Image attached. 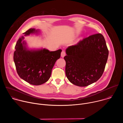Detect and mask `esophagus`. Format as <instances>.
<instances>
[{
	"mask_svg": "<svg viewBox=\"0 0 123 123\" xmlns=\"http://www.w3.org/2000/svg\"><path fill=\"white\" fill-rule=\"evenodd\" d=\"M66 55V52L64 51H62L61 54V56L62 57H64Z\"/></svg>",
	"mask_w": 123,
	"mask_h": 123,
	"instance_id": "esophagus-1",
	"label": "esophagus"
}]
</instances>
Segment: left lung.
Here are the masks:
<instances>
[{
    "instance_id": "obj_1",
    "label": "left lung",
    "mask_w": 123,
    "mask_h": 123,
    "mask_svg": "<svg viewBox=\"0 0 123 123\" xmlns=\"http://www.w3.org/2000/svg\"><path fill=\"white\" fill-rule=\"evenodd\" d=\"M66 53L64 58L67 78L76 86H86L102 76L109 50L103 35L97 33L68 47Z\"/></svg>"
}]
</instances>
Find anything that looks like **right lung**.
Here are the masks:
<instances>
[{
  "label": "right lung",
  "instance_id": "right-lung-1",
  "mask_svg": "<svg viewBox=\"0 0 123 123\" xmlns=\"http://www.w3.org/2000/svg\"><path fill=\"white\" fill-rule=\"evenodd\" d=\"M40 31L30 29L24 36L38 34ZM22 36L17 40L13 54V61L19 77L33 85H40L49 79L52 69L60 57L61 49L50 51L46 49H30Z\"/></svg>",
  "mask_w": 123,
  "mask_h": 123
}]
</instances>
